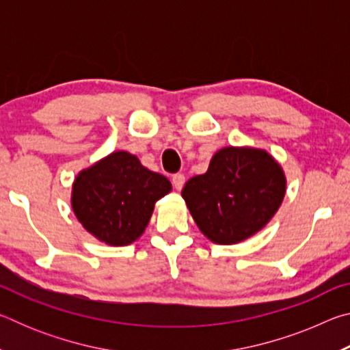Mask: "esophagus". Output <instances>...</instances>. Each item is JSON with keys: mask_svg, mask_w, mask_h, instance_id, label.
<instances>
[{"mask_svg": "<svg viewBox=\"0 0 350 350\" xmlns=\"http://www.w3.org/2000/svg\"><path fill=\"white\" fill-rule=\"evenodd\" d=\"M171 180H173V185L176 189H182L183 185H185V176L182 173H176Z\"/></svg>", "mask_w": 350, "mask_h": 350, "instance_id": "obj_1", "label": "esophagus"}]
</instances>
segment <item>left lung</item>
<instances>
[{
    "label": "left lung",
    "instance_id": "left-lung-1",
    "mask_svg": "<svg viewBox=\"0 0 350 350\" xmlns=\"http://www.w3.org/2000/svg\"><path fill=\"white\" fill-rule=\"evenodd\" d=\"M286 194V177L269 152L254 148H222L205 174L182 189L189 213L210 241L236 244L267 224Z\"/></svg>",
    "mask_w": 350,
    "mask_h": 350
}]
</instances>
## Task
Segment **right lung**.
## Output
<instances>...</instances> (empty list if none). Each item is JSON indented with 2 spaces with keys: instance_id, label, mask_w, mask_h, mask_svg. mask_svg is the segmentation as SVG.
I'll use <instances>...</instances> for the list:
<instances>
[{
  "instance_id": "right-lung-1",
  "label": "right lung",
  "mask_w": 350,
  "mask_h": 350,
  "mask_svg": "<svg viewBox=\"0 0 350 350\" xmlns=\"http://www.w3.org/2000/svg\"><path fill=\"white\" fill-rule=\"evenodd\" d=\"M171 191L167 177L117 151L83 170L72 187V208L88 232L109 245H128L145 232L154 204Z\"/></svg>"
}]
</instances>
